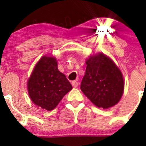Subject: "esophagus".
Instances as JSON below:
<instances>
[{"label":"esophagus","mask_w":146,"mask_h":146,"mask_svg":"<svg viewBox=\"0 0 146 146\" xmlns=\"http://www.w3.org/2000/svg\"><path fill=\"white\" fill-rule=\"evenodd\" d=\"M72 85H73L74 88H77L78 85V82L77 81H76V80H74V81L72 82Z\"/></svg>","instance_id":"esophagus-1"}]
</instances>
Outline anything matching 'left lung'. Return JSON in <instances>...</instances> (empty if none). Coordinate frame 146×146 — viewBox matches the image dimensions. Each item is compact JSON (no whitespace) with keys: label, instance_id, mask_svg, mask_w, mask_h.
<instances>
[{"label":"left lung","instance_id":"8db88e82","mask_svg":"<svg viewBox=\"0 0 146 146\" xmlns=\"http://www.w3.org/2000/svg\"><path fill=\"white\" fill-rule=\"evenodd\" d=\"M80 89L94 104L107 109L120 100L123 92V77L114 63L102 54L90 56Z\"/></svg>","mask_w":146,"mask_h":146}]
</instances>
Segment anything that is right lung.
Masks as SVG:
<instances>
[{
  "label": "right lung",
  "instance_id": "1",
  "mask_svg": "<svg viewBox=\"0 0 146 146\" xmlns=\"http://www.w3.org/2000/svg\"><path fill=\"white\" fill-rule=\"evenodd\" d=\"M27 88L35 104L51 111L73 88L66 76L58 70L56 58L44 56L35 66Z\"/></svg>",
  "mask_w": 146,
  "mask_h": 146
}]
</instances>
